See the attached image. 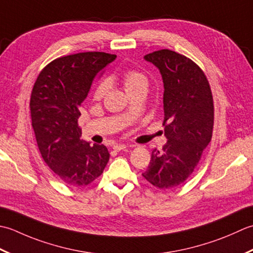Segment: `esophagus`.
<instances>
[{
  "instance_id": "esophagus-1",
  "label": "esophagus",
  "mask_w": 253,
  "mask_h": 253,
  "mask_svg": "<svg viewBox=\"0 0 253 253\" xmlns=\"http://www.w3.org/2000/svg\"><path fill=\"white\" fill-rule=\"evenodd\" d=\"M134 145H132V147H133ZM127 146L126 145H125V144H116V145H113V151H116V152H120V151H123V149L125 148H126Z\"/></svg>"
}]
</instances>
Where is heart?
Masks as SVG:
<instances>
[{
    "mask_svg": "<svg viewBox=\"0 0 253 253\" xmlns=\"http://www.w3.org/2000/svg\"><path fill=\"white\" fill-rule=\"evenodd\" d=\"M123 83H125V87L127 94L136 90L138 88H142V87H146L148 85V80L147 77L141 73L140 71L136 70H128L125 73L123 76ZM108 88V83L106 81H101L100 83H98L95 87L94 91H92V96H94L95 99H100V98L104 97Z\"/></svg>",
    "mask_w": 253,
    "mask_h": 253,
    "instance_id": "b5f03b06",
    "label": "heart"
}]
</instances>
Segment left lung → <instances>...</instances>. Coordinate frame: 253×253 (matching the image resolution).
Here are the masks:
<instances>
[{"label": "left lung", "instance_id": "obj_1", "mask_svg": "<svg viewBox=\"0 0 253 253\" xmlns=\"http://www.w3.org/2000/svg\"><path fill=\"white\" fill-rule=\"evenodd\" d=\"M144 59L159 70L164 83V123L167 143L153 149L142 174L159 189L178 187L198 166L212 138L214 105L204 72L187 56L163 49Z\"/></svg>", "mask_w": 253, "mask_h": 253}]
</instances>
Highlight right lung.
Masks as SVG:
<instances>
[{
	"instance_id": "obj_1",
	"label": "right lung",
	"mask_w": 253,
	"mask_h": 253,
	"mask_svg": "<svg viewBox=\"0 0 253 253\" xmlns=\"http://www.w3.org/2000/svg\"><path fill=\"white\" fill-rule=\"evenodd\" d=\"M116 54L82 52L61 56L40 72L30 97V116L44 163L62 182L82 187L94 181L109 161L105 145L81 140L80 107L90 86Z\"/></svg>"
}]
</instances>
